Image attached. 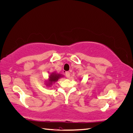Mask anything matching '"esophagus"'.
<instances>
[{"mask_svg":"<svg viewBox=\"0 0 133 133\" xmlns=\"http://www.w3.org/2000/svg\"><path fill=\"white\" fill-rule=\"evenodd\" d=\"M65 75H66V77L68 78H69L70 77V73H69V71H66L65 73Z\"/></svg>","mask_w":133,"mask_h":133,"instance_id":"esophagus-1","label":"esophagus"}]
</instances>
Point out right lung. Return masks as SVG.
<instances>
[{
	"mask_svg": "<svg viewBox=\"0 0 133 133\" xmlns=\"http://www.w3.org/2000/svg\"><path fill=\"white\" fill-rule=\"evenodd\" d=\"M63 77H64L63 75L60 73H57L56 72L50 73V75L48 76V79L45 80V84L48 87H51V86L53 85V83L57 82L60 78Z\"/></svg>",
	"mask_w": 133,
	"mask_h": 133,
	"instance_id": "obj_1",
	"label": "right lung"
}]
</instances>
